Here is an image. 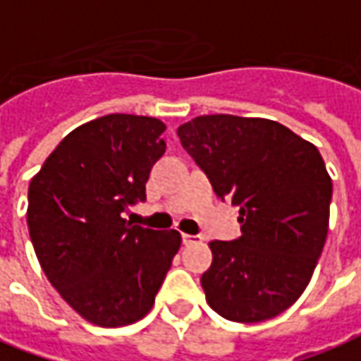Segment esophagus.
<instances>
[{"instance_id":"obj_1","label":"esophagus","mask_w":361,"mask_h":361,"mask_svg":"<svg viewBox=\"0 0 361 361\" xmlns=\"http://www.w3.org/2000/svg\"><path fill=\"white\" fill-rule=\"evenodd\" d=\"M181 240H183L185 246H189V244H197V242H201V236H197V234H181Z\"/></svg>"}]
</instances>
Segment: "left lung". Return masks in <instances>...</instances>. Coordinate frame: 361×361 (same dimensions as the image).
<instances>
[{
	"instance_id": "obj_1",
	"label": "left lung",
	"mask_w": 361,
	"mask_h": 361,
	"mask_svg": "<svg viewBox=\"0 0 361 361\" xmlns=\"http://www.w3.org/2000/svg\"><path fill=\"white\" fill-rule=\"evenodd\" d=\"M178 137L216 195L240 207V236L209 242L207 303L234 322L274 319L301 297L326 242L332 180L321 152L276 121L236 115H201Z\"/></svg>"
}]
</instances>
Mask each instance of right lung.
<instances>
[{
	"label": "right lung",
	"instance_id": "add662e5",
	"mask_svg": "<svg viewBox=\"0 0 361 361\" xmlns=\"http://www.w3.org/2000/svg\"><path fill=\"white\" fill-rule=\"evenodd\" d=\"M160 119L113 113L74 128L29 185L27 224L44 276L97 326L142 319L181 246L178 231L123 219L166 152Z\"/></svg>",
	"mask_w": 361,
	"mask_h": 361
}]
</instances>
